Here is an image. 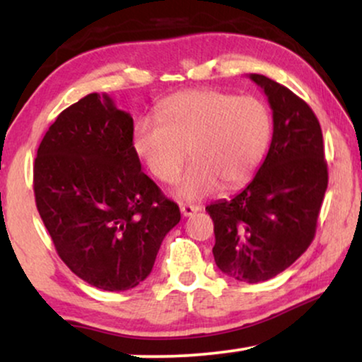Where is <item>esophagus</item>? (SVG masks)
I'll use <instances>...</instances> for the list:
<instances>
[{"label": "esophagus", "mask_w": 362, "mask_h": 362, "mask_svg": "<svg viewBox=\"0 0 362 362\" xmlns=\"http://www.w3.org/2000/svg\"><path fill=\"white\" fill-rule=\"evenodd\" d=\"M180 209H181V214L182 216L189 217V216L194 214V212L201 211V206H197V204H181Z\"/></svg>", "instance_id": "esophagus-1"}]
</instances>
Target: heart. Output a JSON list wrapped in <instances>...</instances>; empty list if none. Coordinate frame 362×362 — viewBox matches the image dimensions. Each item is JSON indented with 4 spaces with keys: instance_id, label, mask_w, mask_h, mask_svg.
Wrapping results in <instances>:
<instances>
[{
    "instance_id": "1",
    "label": "heart",
    "mask_w": 362,
    "mask_h": 362,
    "mask_svg": "<svg viewBox=\"0 0 362 362\" xmlns=\"http://www.w3.org/2000/svg\"><path fill=\"white\" fill-rule=\"evenodd\" d=\"M272 138L270 110L260 98L191 88L166 97L156 118L133 127V148L156 180L171 185L194 158L176 187L180 199L204 197L221 182L245 185L264 160Z\"/></svg>"
}]
</instances>
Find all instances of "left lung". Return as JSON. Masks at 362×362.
Masks as SVG:
<instances>
[{
    "label": "left lung",
    "instance_id": "left-lung-1",
    "mask_svg": "<svg viewBox=\"0 0 362 362\" xmlns=\"http://www.w3.org/2000/svg\"><path fill=\"white\" fill-rule=\"evenodd\" d=\"M269 98L274 135L250 185L206 207L214 222L216 265L232 279H274L308 249L316 232L328 165L323 133L308 103L272 78L249 76Z\"/></svg>",
    "mask_w": 362,
    "mask_h": 362
}]
</instances>
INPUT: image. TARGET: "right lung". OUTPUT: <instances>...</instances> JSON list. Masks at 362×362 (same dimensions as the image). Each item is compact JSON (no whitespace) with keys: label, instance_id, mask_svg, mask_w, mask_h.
<instances>
[{"label":"right lung","instance_id":"obj_1","mask_svg":"<svg viewBox=\"0 0 362 362\" xmlns=\"http://www.w3.org/2000/svg\"><path fill=\"white\" fill-rule=\"evenodd\" d=\"M34 196L64 264L105 291L145 280L181 219L141 171L130 113L107 93H88L49 127L34 161Z\"/></svg>","mask_w":362,"mask_h":362}]
</instances>
